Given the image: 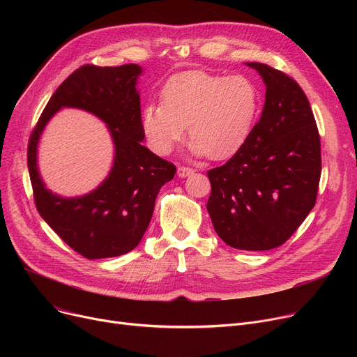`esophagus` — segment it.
Here are the masks:
<instances>
[{
  "label": "esophagus",
  "instance_id": "esophagus-1",
  "mask_svg": "<svg viewBox=\"0 0 357 357\" xmlns=\"http://www.w3.org/2000/svg\"><path fill=\"white\" fill-rule=\"evenodd\" d=\"M192 174H194V169L192 167H188V166H179L178 167V175L181 178H186V176H190Z\"/></svg>",
  "mask_w": 357,
  "mask_h": 357
}]
</instances>
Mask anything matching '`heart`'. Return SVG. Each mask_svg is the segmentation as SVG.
Returning <instances> with one entry per match:
<instances>
[{
  "mask_svg": "<svg viewBox=\"0 0 357 357\" xmlns=\"http://www.w3.org/2000/svg\"><path fill=\"white\" fill-rule=\"evenodd\" d=\"M259 111V91L243 75L190 70L174 75L162 88V104L142 111L143 131L155 152H171L188 126L191 152L224 160L246 143Z\"/></svg>",
  "mask_w": 357,
  "mask_h": 357,
  "instance_id": "heart-1",
  "label": "heart"
}]
</instances>
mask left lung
Returning <instances> with one entry per match:
<instances>
[{
    "mask_svg": "<svg viewBox=\"0 0 357 357\" xmlns=\"http://www.w3.org/2000/svg\"><path fill=\"white\" fill-rule=\"evenodd\" d=\"M246 65L266 85L264 111L238 152L207 172V210L226 245L271 250L284 245L314 208L321 176L320 135L301 86L265 63Z\"/></svg>",
    "mask_w": 357,
    "mask_h": 357,
    "instance_id": "obj_1",
    "label": "left lung"
}]
</instances>
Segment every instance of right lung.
I'll return each mask as SVG.
<instances>
[{"label":"right lung","mask_w":357,"mask_h":357,"mask_svg":"<svg viewBox=\"0 0 357 357\" xmlns=\"http://www.w3.org/2000/svg\"><path fill=\"white\" fill-rule=\"evenodd\" d=\"M139 65H84L49 100L29 140L27 165L34 202L42 218L66 245L86 259L114 257L133 250L152 220L156 195L172 181L175 165L150 152L144 139ZM63 106L81 107L107 124L115 143L109 176L89 195L63 199L46 188L36 167V144L48 120Z\"/></svg>","instance_id":"obj_1"}]
</instances>
